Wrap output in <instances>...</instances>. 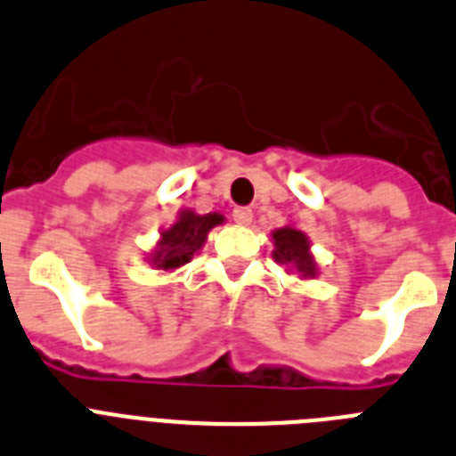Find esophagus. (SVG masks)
I'll use <instances>...</instances> for the list:
<instances>
[{"label": "esophagus", "instance_id": "esophagus-1", "mask_svg": "<svg viewBox=\"0 0 456 456\" xmlns=\"http://www.w3.org/2000/svg\"><path fill=\"white\" fill-rule=\"evenodd\" d=\"M233 223L236 224H250L252 223V211L248 206H239V208H233L232 211Z\"/></svg>", "mask_w": 456, "mask_h": 456}]
</instances>
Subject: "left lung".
I'll return each mask as SVG.
<instances>
[{"label": "left lung", "mask_w": 456, "mask_h": 456, "mask_svg": "<svg viewBox=\"0 0 456 456\" xmlns=\"http://www.w3.org/2000/svg\"><path fill=\"white\" fill-rule=\"evenodd\" d=\"M273 243H275L273 256L280 266L294 268L300 277L316 275V261L310 255V240L303 232L294 227L277 229L273 232Z\"/></svg>", "instance_id": "left-lung-1"}]
</instances>
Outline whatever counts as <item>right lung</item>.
I'll return each instance as SVG.
<instances>
[{
  "instance_id": "1",
  "label": "right lung",
  "mask_w": 456,
  "mask_h": 456,
  "mask_svg": "<svg viewBox=\"0 0 456 456\" xmlns=\"http://www.w3.org/2000/svg\"><path fill=\"white\" fill-rule=\"evenodd\" d=\"M223 220L224 217L220 213L197 216L192 211H181L179 220L162 232L160 243L151 255V264L160 271H174V268L185 266L195 256V252L201 250L208 232Z\"/></svg>"
}]
</instances>
